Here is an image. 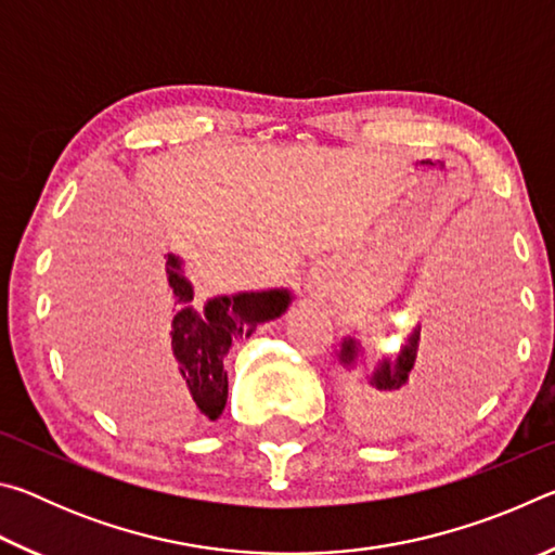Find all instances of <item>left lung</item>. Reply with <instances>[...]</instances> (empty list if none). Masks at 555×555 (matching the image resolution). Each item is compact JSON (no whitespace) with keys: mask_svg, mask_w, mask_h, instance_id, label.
<instances>
[{"mask_svg":"<svg viewBox=\"0 0 555 555\" xmlns=\"http://www.w3.org/2000/svg\"><path fill=\"white\" fill-rule=\"evenodd\" d=\"M443 311V308H440ZM436 345H434V360H426L424 367L418 370L416 378L411 383L410 374L413 367H416V357H418V343H421V325L416 327V333L409 337V343L403 345L401 354L397 360H384L377 370L372 374V387L379 391H389L397 393L403 389H413V387H424V389H436L443 387V384L455 382L457 377H463V372L467 370V337L463 335V327L453 325V318H446V313L440 315V331L436 327ZM354 340H345L343 343V362L350 364L354 360Z\"/></svg>","mask_w":555,"mask_h":555,"instance_id":"1","label":"left lung"}]
</instances>
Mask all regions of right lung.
<instances>
[{"instance_id":"right-lung-1","label":"right lung","mask_w":555,"mask_h":555,"mask_svg":"<svg viewBox=\"0 0 555 555\" xmlns=\"http://www.w3.org/2000/svg\"><path fill=\"white\" fill-rule=\"evenodd\" d=\"M156 288L183 306L171 323V374L176 384L185 387L203 413L218 418L228 403V372L222 357L230 345L249 337L259 323L274 321L288 308L286 291H264V294H237L208 300L205 315L193 311V288L181 274V261L164 257L156 267Z\"/></svg>"}]
</instances>
